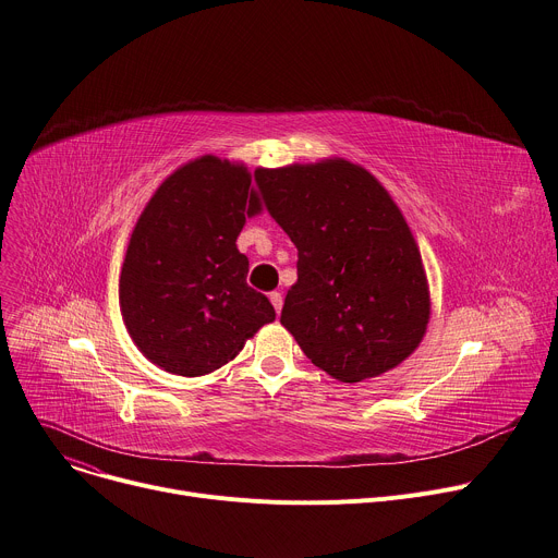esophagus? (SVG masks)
Masks as SVG:
<instances>
[{
	"label": "esophagus",
	"instance_id": "1",
	"mask_svg": "<svg viewBox=\"0 0 558 558\" xmlns=\"http://www.w3.org/2000/svg\"><path fill=\"white\" fill-rule=\"evenodd\" d=\"M271 305H274V310H276V314H280L282 312V303H284V295H282V291H274L271 295Z\"/></svg>",
	"mask_w": 558,
	"mask_h": 558
}]
</instances>
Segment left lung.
<instances>
[{
    "label": "left lung",
    "instance_id": "1",
    "mask_svg": "<svg viewBox=\"0 0 558 558\" xmlns=\"http://www.w3.org/2000/svg\"><path fill=\"white\" fill-rule=\"evenodd\" d=\"M257 185L299 248L280 323L307 359L356 384L411 356L430 295L417 242L384 185L345 159L263 168Z\"/></svg>",
    "mask_w": 558,
    "mask_h": 558
}]
</instances>
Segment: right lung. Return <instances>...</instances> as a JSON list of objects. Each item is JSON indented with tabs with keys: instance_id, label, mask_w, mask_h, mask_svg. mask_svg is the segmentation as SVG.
Listing matches in <instances>:
<instances>
[{
	"instance_id": "right-lung-1",
	"label": "right lung",
	"mask_w": 558,
	"mask_h": 558,
	"mask_svg": "<svg viewBox=\"0 0 558 558\" xmlns=\"http://www.w3.org/2000/svg\"><path fill=\"white\" fill-rule=\"evenodd\" d=\"M259 210L251 172L210 155L174 170L143 208L119 303L136 348L166 373L208 375L276 320L267 295L246 284L248 259L235 244Z\"/></svg>"
}]
</instances>
